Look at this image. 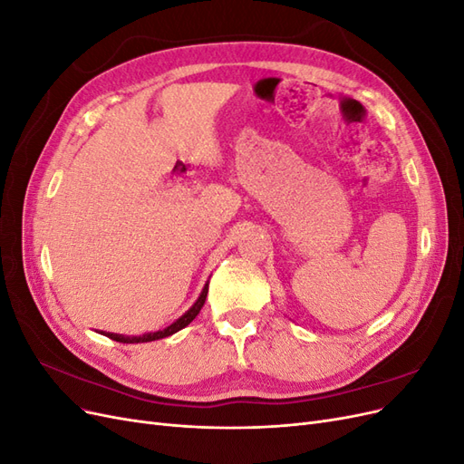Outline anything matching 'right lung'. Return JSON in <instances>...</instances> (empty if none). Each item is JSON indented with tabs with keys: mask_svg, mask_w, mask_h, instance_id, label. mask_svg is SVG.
<instances>
[{
	"mask_svg": "<svg viewBox=\"0 0 464 464\" xmlns=\"http://www.w3.org/2000/svg\"><path fill=\"white\" fill-rule=\"evenodd\" d=\"M207 292H208V285H205L201 296L198 298V302H195L189 310L181 315L178 321H174L170 327H166L164 331H157V333H149V334H143V336H123V334H114V333H108L106 336H110L111 341H118V343H123V344H133V343H150V341H159V339H164V336H170L174 333H178L179 329L188 327L189 323L198 317V314L201 312V307L207 300Z\"/></svg>",
	"mask_w": 464,
	"mask_h": 464,
	"instance_id": "obj_1",
	"label": "right lung"
}]
</instances>
